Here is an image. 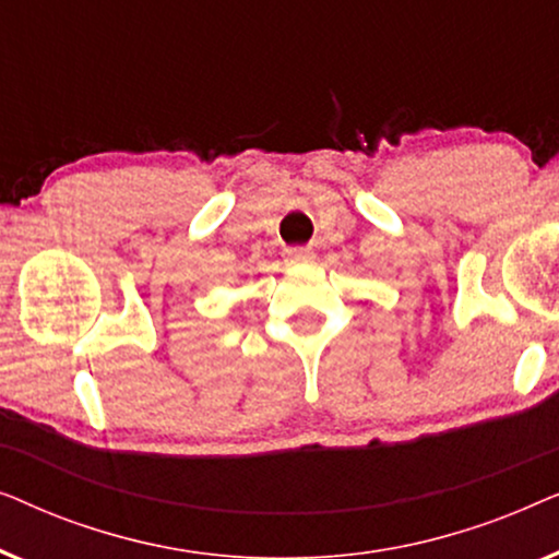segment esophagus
I'll use <instances>...</instances> for the list:
<instances>
[{
  "mask_svg": "<svg viewBox=\"0 0 559 559\" xmlns=\"http://www.w3.org/2000/svg\"><path fill=\"white\" fill-rule=\"evenodd\" d=\"M285 254H287L289 264H305V262H310L312 257H316V254H312L310 247H289Z\"/></svg>",
  "mask_w": 559,
  "mask_h": 559,
  "instance_id": "esophagus-1",
  "label": "esophagus"
}]
</instances>
